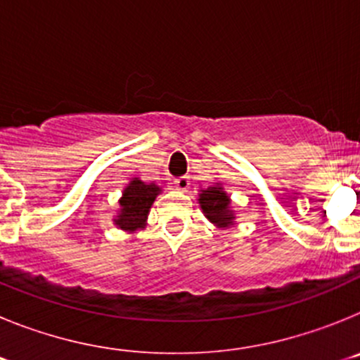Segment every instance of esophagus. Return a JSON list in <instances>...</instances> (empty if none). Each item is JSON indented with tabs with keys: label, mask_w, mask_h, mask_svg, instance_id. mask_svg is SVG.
I'll use <instances>...</instances> for the list:
<instances>
[{
	"label": "esophagus",
	"mask_w": 360,
	"mask_h": 360,
	"mask_svg": "<svg viewBox=\"0 0 360 360\" xmlns=\"http://www.w3.org/2000/svg\"><path fill=\"white\" fill-rule=\"evenodd\" d=\"M174 186L178 191H187L191 187V178L189 176H180L178 180H174Z\"/></svg>",
	"instance_id": "1"
}]
</instances>
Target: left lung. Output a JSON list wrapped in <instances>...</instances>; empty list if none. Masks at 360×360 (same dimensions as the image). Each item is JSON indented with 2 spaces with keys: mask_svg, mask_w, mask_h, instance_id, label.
Returning a JSON list of instances; mask_svg holds the SVG:
<instances>
[{
  "mask_svg": "<svg viewBox=\"0 0 360 360\" xmlns=\"http://www.w3.org/2000/svg\"><path fill=\"white\" fill-rule=\"evenodd\" d=\"M229 203H231L229 196L218 186L209 187V189L202 191V195H200V205H202L203 212L218 227H229L232 224L234 216L229 209Z\"/></svg>",
  "mask_w": 360,
  "mask_h": 360,
  "instance_id": "1",
  "label": "left lung"
}]
</instances>
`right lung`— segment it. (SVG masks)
<instances>
[{"instance_id":"add662e5","label":"right lung","mask_w":360,"mask_h":360,"mask_svg":"<svg viewBox=\"0 0 360 360\" xmlns=\"http://www.w3.org/2000/svg\"><path fill=\"white\" fill-rule=\"evenodd\" d=\"M158 187L155 184H144L142 180H131L124 189L122 200H120V214L115 219L117 227L124 231H135L144 229L146 218H148L149 207L153 205L158 195Z\"/></svg>"}]
</instances>
